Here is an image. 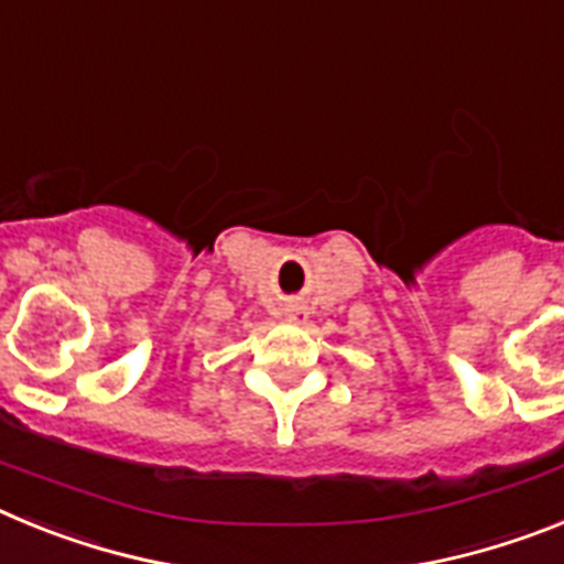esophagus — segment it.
Wrapping results in <instances>:
<instances>
[{
	"label": "esophagus",
	"instance_id": "1",
	"mask_svg": "<svg viewBox=\"0 0 564 564\" xmlns=\"http://www.w3.org/2000/svg\"><path fill=\"white\" fill-rule=\"evenodd\" d=\"M291 318H302V311H291Z\"/></svg>",
	"mask_w": 564,
	"mask_h": 564
}]
</instances>
